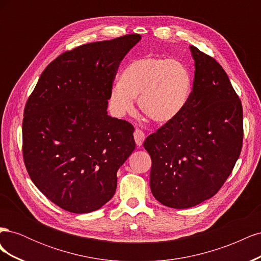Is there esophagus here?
I'll use <instances>...</instances> for the list:
<instances>
[{
  "mask_svg": "<svg viewBox=\"0 0 261 261\" xmlns=\"http://www.w3.org/2000/svg\"><path fill=\"white\" fill-rule=\"evenodd\" d=\"M134 138H135L136 145L137 146H141V145H143V143H144L145 138H146V135H145V133L143 130L136 129L135 132H134Z\"/></svg>",
  "mask_w": 261,
  "mask_h": 261,
  "instance_id": "obj_1",
  "label": "esophagus"
}]
</instances>
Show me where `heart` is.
Instances as JSON below:
<instances>
[{
  "label": "heart",
  "mask_w": 261,
  "mask_h": 261,
  "mask_svg": "<svg viewBox=\"0 0 261 261\" xmlns=\"http://www.w3.org/2000/svg\"><path fill=\"white\" fill-rule=\"evenodd\" d=\"M193 78L183 62L155 55L134 60L120 75L110 93V103L117 115L132 113L135 98L145 115L156 123L172 122L184 111Z\"/></svg>",
  "instance_id": "1"
}]
</instances>
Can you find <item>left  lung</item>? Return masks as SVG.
Listing matches in <instances>:
<instances>
[{
  "label": "left lung",
  "mask_w": 261,
  "mask_h": 261,
  "mask_svg": "<svg viewBox=\"0 0 261 261\" xmlns=\"http://www.w3.org/2000/svg\"><path fill=\"white\" fill-rule=\"evenodd\" d=\"M193 90L184 111L144 141L151 158L150 188L170 208L194 207L215 196L243 146V107L225 70L191 46Z\"/></svg>",
  "instance_id": "left-lung-1"
}]
</instances>
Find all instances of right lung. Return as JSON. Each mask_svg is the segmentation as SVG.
<instances>
[{
	"instance_id": "right-lung-1",
	"label": "right lung",
	"mask_w": 261,
	"mask_h": 261,
	"mask_svg": "<svg viewBox=\"0 0 261 261\" xmlns=\"http://www.w3.org/2000/svg\"><path fill=\"white\" fill-rule=\"evenodd\" d=\"M132 34L66 51L45 67L22 120V156L46 198L73 213L100 209L135 149L133 125L108 115L117 68L140 40Z\"/></svg>"
}]
</instances>
